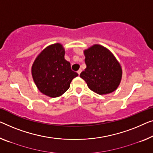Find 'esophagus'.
I'll use <instances>...</instances> for the list:
<instances>
[{
	"label": "esophagus",
	"instance_id": "1",
	"mask_svg": "<svg viewBox=\"0 0 153 153\" xmlns=\"http://www.w3.org/2000/svg\"><path fill=\"white\" fill-rule=\"evenodd\" d=\"M81 72H82V69H79L78 71H77V74H78V75L80 74Z\"/></svg>",
	"mask_w": 153,
	"mask_h": 153
}]
</instances>
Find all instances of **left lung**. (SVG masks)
<instances>
[{
	"label": "left lung",
	"mask_w": 153,
	"mask_h": 153,
	"mask_svg": "<svg viewBox=\"0 0 153 153\" xmlns=\"http://www.w3.org/2000/svg\"><path fill=\"white\" fill-rule=\"evenodd\" d=\"M86 68L79 75L88 87L99 95L117 89L122 76L120 64L108 49L94 45L84 51Z\"/></svg>",
	"instance_id": "obj_1"
}]
</instances>
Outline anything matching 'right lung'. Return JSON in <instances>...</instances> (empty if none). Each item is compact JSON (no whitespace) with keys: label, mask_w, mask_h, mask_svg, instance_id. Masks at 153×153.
<instances>
[{"label":"right lung","mask_w":153,"mask_h":153,"mask_svg":"<svg viewBox=\"0 0 153 153\" xmlns=\"http://www.w3.org/2000/svg\"><path fill=\"white\" fill-rule=\"evenodd\" d=\"M62 45L56 43L40 52L31 67V74L38 90L51 97L62 95L78 74L73 71L71 64L65 59Z\"/></svg>","instance_id":"1"}]
</instances>
